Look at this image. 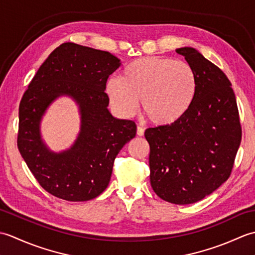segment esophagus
Returning <instances> with one entry per match:
<instances>
[{
  "mask_svg": "<svg viewBox=\"0 0 255 255\" xmlns=\"http://www.w3.org/2000/svg\"><path fill=\"white\" fill-rule=\"evenodd\" d=\"M144 134V129L142 127H137V136L142 137Z\"/></svg>",
  "mask_w": 255,
  "mask_h": 255,
  "instance_id": "esophagus-1",
  "label": "esophagus"
}]
</instances>
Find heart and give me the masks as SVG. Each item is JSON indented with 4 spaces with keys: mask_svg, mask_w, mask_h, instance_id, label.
<instances>
[{
    "mask_svg": "<svg viewBox=\"0 0 255 255\" xmlns=\"http://www.w3.org/2000/svg\"><path fill=\"white\" fill-rule=\"evenodd\" d=\"M197 90L193 68L185 61L165 57H144L124 70L122 78L106 82L113 110L124 118L140 107L156 126H169L185 115Z\"/></svg>",
    "mask_w": 255,
    "mask_h": 255,
    "instance_id": "obj_1",
    "label": "heart"
}]
</instances>
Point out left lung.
Here are the masks:
<instances>
[{
  "label": "left lung",
  "mask_w": 255,
  "mask_h": 255,
  "mask_svg": "<svg viewBox=\"0 0 255 255\" xmlns=\"http://www.w3.org/2000/svg\"><path fill=\"white\" fill-rule=\"evenodd\" d=\"M194 70L197 90L185 115L169 126L149 128L150 183L165 202L188 205L225 183L241 142L231 83L221 70L192 47L177 48Z\"/></svg>",
  "instance_id": "8db88e82"
}]
</instances>
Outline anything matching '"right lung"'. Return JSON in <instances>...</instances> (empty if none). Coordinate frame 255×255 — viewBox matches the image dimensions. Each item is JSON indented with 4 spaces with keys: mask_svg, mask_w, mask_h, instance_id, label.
<instances>
[{
    "mask_svg": "<svg viewBox=\"0 0 255 255\" xmlns=\"http://www.w3.org/2000/svg\"><path fill=\"white\" fill-rule=\"evenodd\" d=\"M112 53L64 42L38 69L19 104L18 150L42 188L69 202H86L105 191L113 164L136 136V124L114 117L108 110L106 82L121 67ZM61 96L79 107L80 131L69 149L55 153L41 137L49 106Z\"/></svg>",
    "mask_w": 255,
    "mask_h": 255,
    "instance_id": "obj_1",
    "label": "right lung"
}]
</instances>
